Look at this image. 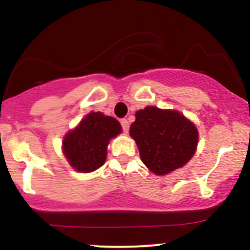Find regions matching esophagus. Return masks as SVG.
Returning a JSON list of instances; mask_svg holds the SVG:
<instances>
[{
	"instance_id": "obj_1",
	"label": "esophagus",
	"mask_w": 250,
	"mask_h": 250,
	"mask_svg": "<svg viewBox=\"0 0 250 250\" xmlns=\"http://www.w3.org/2000/svg\"><path fill=\"white\" fill-rule=\"evenodd\" d=\"M120 122H121V125H122L123 131H125V133H128V130H129V122H128V120L122 119Z\"/></svg>"
}]
</instances>
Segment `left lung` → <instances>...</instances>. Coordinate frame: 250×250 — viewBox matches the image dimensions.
Segmentation results:
<instances>
[{"label": "left lung", "mask_w": 250, "mask_h": 250, "mask_svg": "<svg viewBox=\"0 0 250 250\" xmlns=\"http://www.w3.org/2000/svg\"><path fill=\"white\" fill-rule=\"evenodd\" d=\"M135 117L129 134L136 142L142 162L151 173L169 174L193 157L199 131L179 111L146 107L137 110Z\"/></svg>", "instance_id": "left-lung-1"}]
</instances>
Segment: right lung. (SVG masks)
Here are the masks:
<instances>
[{
  "label": "right lung",
  "mask_w": 250,
  "mask_h": 250,
  "mask_svg": "<svg viewBox=\"0 0 250 250\" xmlns=\"http://www.w3.org/2000/svg\"><path fill=\"white\" fill-rule=\"evenodd\" d=\"M119 121L102 113H89L63 139V154L70 166L81 173L96 170L107 159L110 139L121 133Z\"/></svg>",
  "instance_id": "add662e5"
}]
</instances>
